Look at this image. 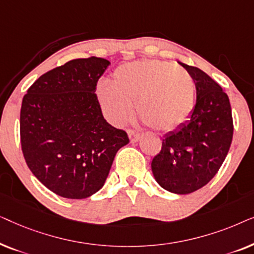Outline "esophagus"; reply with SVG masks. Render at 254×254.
Instances as JSON below:
<instances>
[{
	"mask_svg": "<svg viewBox=\"0 0 254 254\" xmlns=\"http://www.w3.org/2000/svg\"><path fill=\"white\" fill-rule=\"evenodd\" d=\"M128 136H129L130 142H137L138 140H140L141 134H140V133H136V131L129 129V130H128Z\"/></svg>",
	"mask_w": 254,
	"mask_h": 254,
	"instance_id": "obj_1",
	"label": "esophagus"
}]
</instances>
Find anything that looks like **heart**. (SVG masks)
Segmentation results:
<instances>
[{
	"label": "heart",
	"mask_w": 254,
	"mask_h": 254,
	"mask_svg": "<svg viewBox=\"0 0 254 254\" xmlns=\"http://www.w3.org/2000/svg\"><path fill=\"white\" fill-rule=\"evenodd\" d=\"M195 84L185 69L165 61L145 60L116 69L109 84L97 88L103 113L121 125L136 104L138 117L156 130H171L193 110Z\"/></svg>",
	"instance_id": "b5f03b06"
}]
</instances>
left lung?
I'll list each match as a JSON object with an SVG mask.
<instances>
[{"instance_id": "1", "label": "left lung", "mask_w": 254, "mask_h": 254, "mask_svg": "<svg viewBox=\"0 0 254 254\" xmlns=\"http://www.w3.org/2000/svg\"><path fill=\"white\" fill-rule=\"evenodd\" d=\"M180 64L192 76L196 104L190 120L163 137L151 170L169 192L189 194L207 185L223 164L234 135L229 97L201 69Z\"/></svg>"}]
</instances>
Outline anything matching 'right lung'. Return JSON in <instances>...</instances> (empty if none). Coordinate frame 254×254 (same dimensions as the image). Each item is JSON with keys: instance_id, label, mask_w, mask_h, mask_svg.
I'll return each instance as SVG.
<instances>
[{"instance_id": "right-lung-1", "label": "right lung", "mask_w": 254, "mask_h": 254, "mask_svg": "<svg viewBox=\"0 0 254 254\" xmlns=\"http://www.w3.org/2000/svg\"><path fill=\"white\" fill-rule=\"evenodd\" d=\"M111 62L75 59L41 75L20 109V145L39 182L58 195L84 199L102 189L117 151L129 142L104 119L97 82Z\"/></svg>"}]
</instances>
